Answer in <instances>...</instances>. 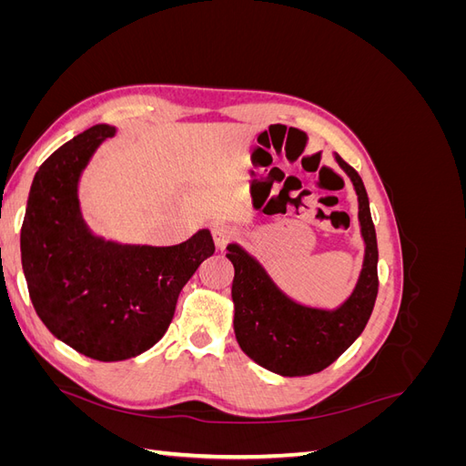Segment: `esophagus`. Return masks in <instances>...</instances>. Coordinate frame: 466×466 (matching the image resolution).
<instances>
[{"label":"esophagus","mask_w":466,"mask_h":466,"mask_svg":"<svg viewBox=\"0 0 466 466\" xmlns=\"http://www.w3.org/2000/svg\"><path fill=\"white\" fill-rule=\"evenodd\" d=\"M211 235H214V243L218 248H225L228 247V243H231L233 238L237 237V231L231 228V225H223V223H218L211 228Z\"/></svg>","instance_id":"1"}]
</instances>
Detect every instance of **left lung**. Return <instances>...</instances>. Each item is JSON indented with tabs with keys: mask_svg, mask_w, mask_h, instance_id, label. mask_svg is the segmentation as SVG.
<instances>
[{
	"mask_svg": "<svg viewBox=\"0 0 466 466\" xmlns=\"http://www.w3.org/2000/svg\"><path fill=\"white\" fill-rule=\"evenodd\" d=\"M336 161L354 182L365 243L358 284L340 307L329 311L295 303L255 257L235 243L228 247V258L235 268L231 295L237 342L264 370L284 377H305L329 368L363 332L377 299L379 250L368 192L354 167L338 155Z\"/></svg>",
	"mask_w": 466,
	"mask_h": 466,
	"instance_id": "obj_1",
	"label": "left lung"
}]
</instances>
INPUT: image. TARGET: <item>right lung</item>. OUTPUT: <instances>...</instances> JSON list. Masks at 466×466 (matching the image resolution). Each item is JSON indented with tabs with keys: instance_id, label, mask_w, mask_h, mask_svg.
I'll return each mask as SVG.
<instances>
[{
	"instance_id": "add662e5",
	"label": "right lung",
	"mask_w": 466,
	"mask_h": 466,
	"mask_svg": "<svg viewBox=\"0 0 466 466\" xmlns=\"http://www.w3.org/2000/svg\"><path fill=\"white\" fill-rule=\"evenodd\" d=\"M115 134V126L96 124L56 149L35 175L21 228L36 315L58 340L98 361L130 360L157 344L180 289L216 250L208 229L173 247L120 245L91 233L77 185Z\"/></svg>"
}]
</instances>
